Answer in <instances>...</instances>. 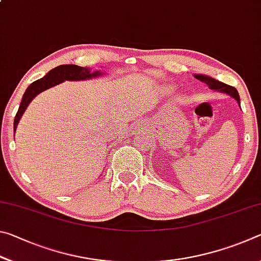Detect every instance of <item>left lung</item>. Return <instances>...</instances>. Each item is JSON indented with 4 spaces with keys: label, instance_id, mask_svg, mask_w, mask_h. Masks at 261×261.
Instances as JSON below:
<instances>
[{
    "label": "left lung",
    "instance_id": "obj_1",
    "mask_svg": "<svg viewBox=\"0 0 261 261\" xmlns=\"http://www.w3.org/2000/svg\"><path fill=\"white\" fill-rule=\"evenodd\" d=\"M194 77H196L197 79H199L200 82H204L205 84H207V86H208L211 90L224 92V93H227L230 96H232V98H235L238 102H240V95H238V92L233 86H229V85H227V84L221 83L212 77L202 76V74H194Z\"/></svg>",
    "mask_w": 261,
    "mask_h": 261
}]
</instances>
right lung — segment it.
Instances as JSON below:
<instances>
[{"mask_svg": "<svg viewBox=\"0 0 261 261\" xmlns=\"http://www.w3.org/2000/svg\"><path fill=\"white\" fill-rule=\"evenodd\" d=\"M98 76H101V73L99 71L91 72L90 69L78 67V65H74V64L60 65V67H56L55 69L50 70L45 77L33 82L28 87V90L25 91L23 99H21V102L19 106V109L15 116L14 131H16V127L18 125V122L20 120L21 115L24 114L26 107H28L29 103L32 101V99L35 95H38L39 93H41L42 91L55 86L57 84H60L64 81H84V79H90Z\"/></svg>", "mask_w": 261, "mask_h": 261, "instance_id": "right-lung-1", "label": "right lung"}]
</instances>
